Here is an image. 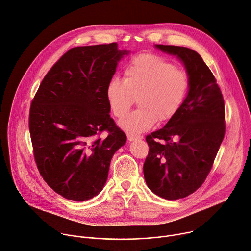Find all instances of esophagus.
I'll return each mask as SVG.
<instances>
[{
  "label": "esophagus",
  "instance_id": "34e87169",
  "mask_svg": "<svg viewBox=\"0 0 251 251\" xmlns=\"http://www.w3.org/2000/svg\"><path fill=\"white\" fill-rule=\"evenodd\" d=\"M127 138H128V141L131 142V141H134V140H141V139H143V136H140V135H128Z\"/></svg>",
  "mask_w": 251,
  "mask_h": 251
}]
</instances>
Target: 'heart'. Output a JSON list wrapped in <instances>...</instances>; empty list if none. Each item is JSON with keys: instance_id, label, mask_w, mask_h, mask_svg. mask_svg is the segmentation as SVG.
<instances>
[{"instance_id": "1", "label": "heart", "mask_w": 251, "mask_h": 251, "mask_svg": "<svg viewBox=\"0 0 251 251\" xmlns=\"http://www.w3.org/2000/svg\"><path fill=\"white\" fill-rule=\"evenodd\" d=\"M189 90L188 74L168 60L152 54L132 59L124 69L123 81L114 78L106 87L112 113L122 118L137 98L139 109L119 122L131 134L149 130L157 121L172 119L183 105Z\"/></svg>"}]
</instances>
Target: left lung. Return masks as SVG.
<instances>
[{
    "label": "left lung",
    "mask_w": 251,
    "mask_h": 251,
    "mask_svg": "<svg viewBox=\"0 0 251 251\" xmlns=\"http://www.w3.org/2000/svg\"><path fill=\"white\" fill-rule=\"evenodd\" d=\"M155 48L175 56L189 77L187 97L163 128L146 137L143 165L148 188L168 200L195 192L206 179L224 138V100L216 80L192 49L168 45Z\"/></svg>",
    "instance_id": "obj_1"
}]
</instances>
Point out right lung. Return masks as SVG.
Instances as JSON below:
<instances>
[{
  "label": "right lung",
  "mask_w": 251,
  "mask_h": 251,
  "mask_svg": "<svg viewBox=\"0 0 251 251\" xmlns=\"http://www.w3.org/2000/svg\"><path fill=\"white\" fill-rule=\"evenodd\" d=\"M117 43L72 48L43 79L31 105L35 160L47 184L66 199L98 195L110 162L127 137L110 117L106 87L129 55ZM104 129L108 136L102 140Z\"/></svg>",
  "instance_id": "1"
}]
</instances>
